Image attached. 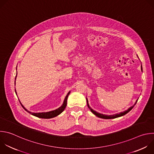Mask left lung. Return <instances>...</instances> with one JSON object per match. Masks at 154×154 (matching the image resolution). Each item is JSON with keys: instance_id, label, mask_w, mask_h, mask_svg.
Segmentation results:
<instances>
[{"instance_id": "8db88e82", "label": "left lung", "mask_w": 154, "mask_h": 154, "mask_svg": "<svg viewBox=\"0 0 154 154\" xmlns=\"http://www.w3.org/2000/svg\"><path fill=\"white\" fill-rule=\"evenodd\" d=\"M141 71H143V69H142V66H141ZM86 100H87V105H88V108H89V109L91 110V111L95 115V116H97L98 117H99V118H101V119H116V118H117V117H121V116H124V115H125V114H126L127 113H128L133 108H134V106L136 105V103H137V101H138V100L136 101V102H135V103L134 104V105H133L132 106H131L130 108H129L127 111H124V112H120V113H119V114H114V115H110V116H107V115H105V114H100V113H98L97 112H96V111H94L92 109H91V108H90V106H89V105H88V100H87V98H86Z\"/></svg>"}]
</instances>
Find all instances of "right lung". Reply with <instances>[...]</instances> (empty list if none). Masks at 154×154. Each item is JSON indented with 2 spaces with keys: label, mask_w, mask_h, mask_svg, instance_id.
<instances>
[{
  "label": "right lung",
  "mask_w": 154,
  "mask_h": 154,
  "mask_svg": "<svg viewBox=\"0 0 154 154\" xmlns=\"http://www.w3.org/2000/svg\"><path fill=\"white\" fill-rule=\"evenodd\" d=\"M16 92V91H15ZM70 92H69L68 93V94L66 95V97H65V99L64 100V102H63V104L62 105V106H60L59 108L54 110V111H50V112H42V113H32V112H31L29 111H28V110H26L24 107L21 104L23 108V109L26 111L28 112H29V114H32V116H34L35 117H37L38 118H41V119H51V118H53V117H55L56 116H57L58 115H59L60 114H61L63 111L64 109H65L66 106V104H67V99H68V97L69 94Z\"/></svg>",
  "instance_id": "obj_1"
}]
</instances>
